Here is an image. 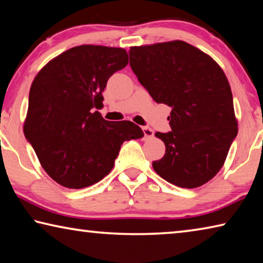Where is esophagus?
Returning <instances> with one entry per match:
<instances>
[{
    "label": "esophagus",
    "instance_id": "esophagus-1",
    "mask_svg": "<svg viewBox=\"0 0 263 263\" xmlns=\"http://www.w3.org/2000/svg\"><path fill=\"white\" fill-rule=\"evenodd\" d=\"M142 131H144V135H145L146 138H152L154 136V131L148 126L142 127Z\"/></svg>",
    "mask_w": 263,
    "mask_h": 263
}]
</instances>
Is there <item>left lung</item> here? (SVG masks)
<instances>
[{
    "label": "left lung",
    "mask_w": 263,
    "mask_h": 263,
    "mask_svg": "<svg viewBox=\"0 0 263 263\" xmlns=\"http://www.w3.org/2000/svg\"><path fill=\"white\" fill-rule=\"evenodd\" d=\"M130 66L157 103L172 106V131L155 133L166 153L153 161L154 171L181 188L205 184L220 171L238 133L224 70L182 41L132 46Z\"/></svg>",
    "instance_id": "obj_1"
}]
</instances>
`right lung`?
<instances>
[{
    "mask_svg": "<svg viewBox=\"0 0 263 263\" xmlns=\"http://www.w3.org/2000/svg\"><path fill=\"white\" fill-rule=\"evenodd\" d=\"M128 64L122 47L80 45L48 61L30 89L23 131L57 183L82 189L115 166L124 141L144 137L130 121L109 122L96 109L109 78Z\"/></svg>",
    "mask_w": 263,
    "mask_h": 263,
    "instance_id": "add662e5",
    "label": "right lung"
}]
</instances>
